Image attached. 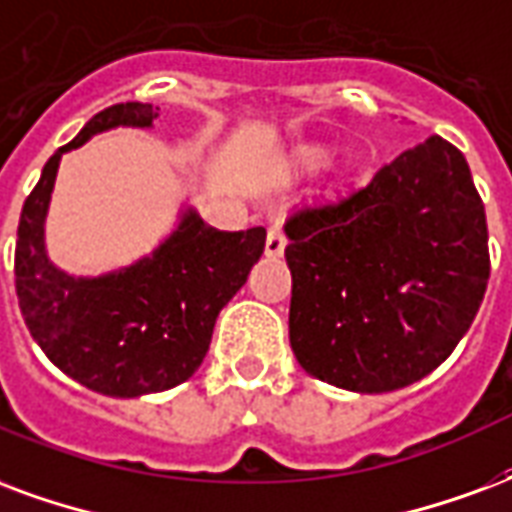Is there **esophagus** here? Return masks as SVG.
Wrapping results in <instances>:
<instances>
[{"label":"esophagus","mask_w":512,"mask_h":512,"mask_svg":"<svg viewBox=\"0 0 512 512\" xmlns=\"http://www.w3.org/2000/svg\"><path fill=\"white\" fill-rule=\"evenodd\" d=\"M285 244H287V238H285V233H282V227L271 225V230H268V238H266V255L279 257L282 252H285Z\"/></svg>","instance_id":"1"}]
</instances>
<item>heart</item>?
<instances>
[{"label":"heart","mask_w":512,"mask_h":512,"mask_svg":"<svg viewBox=\"0 0 512 512\" xmlns=\"http://www.w3.org/2000/svg\"><path fill=\"white\" fill-rule=\"evenodd\" d=\"M323 160H325L323 154H309V162H312V165H320Z\"/></svg>","instance_id":"1"}]
</instances>
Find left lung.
I'll return each instance as SVG.
<instances>
[{
    "label": "left lung",
    "mask_w": 512,
    "mask_h": 512,
    "mask_svg": "<svg viewBox=\"0 0 512 512\" xmlns=\"http://www.w3.org/2000/svg\"><path fill=\"white\" fill-rule=\"evenodd\" d=\"M290 347L317 380L388 393L456 350L486 295V208L464 154L431 135L363 187L285 222Z\"/></svg>",
    "instance_id": "8db88e82"
}]
</instances>
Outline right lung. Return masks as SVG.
I'll return each mask as SVG.
<instances>
[{
  "instance_id": "obj_1",
  "label": "right lung",
  "mask_w": 512,
  "mask_h": 512,
  "mask_svg": "<svg viewBox=\"0 0 512 512\" xmlns=\"http://www.w3.org/2000/svg\"><path fill=\"white\" fill-rule=\"evenodd\" d=\"M154 119L146 102H119L86 121L45 162L15 241V293L32 339L67 377L116 399L168 391L198 372L222 306L266 249V227L225 233L187 208L149 257L111 274L70 276L48 260L45 214L64 151L113 127L146 130Z\"/></svg>"
}]
</instances>
